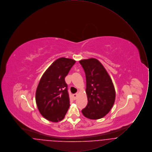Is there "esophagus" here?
I'll use <instances>...</instances> for the list:
<instances>
[{"mask_svg": "<svg viewBox=\"0 0 152 152\" xmlns=\"http://www.w3.org/2000/svg\"><path fill=\"white\" fill-rule=\"evenodd\" d=\"M77 96H78V94H73V98L75 100H76L77 97Z\"/></svg>", "mask_w": 152, "mask_h": 152, "instance_id": "esophagus-1", "label": "esophagus"}]
</instances>
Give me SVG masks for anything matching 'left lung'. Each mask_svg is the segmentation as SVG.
Segmentation results:
<instances>
[{"label": "left lung", "mask_w": 152, "mask_h": 152, "mask_svg": "<svg viewBox=\"0 0 152 152\" xmlns=\"http://www.w3.org/2000/svg\"><path fill=\"white\" fill-rule=\"evenodd\" d=\"M86 76L88 104L81 110L83 115L91 120L100 119L108 114L116 97L115 89L108 73L96 58L79 61Z\"/></svg>", "instance_id": "left-lung-1"}]
</instances>
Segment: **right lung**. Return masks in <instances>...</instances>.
Here are the masks:
<instances>
[{
    "instance_id": "obj_1",
    "label": "right lung",
    "mask_w": 152,
    "mask_h": 152,
    "mask_svg": "<svg viewBox=\"0 0 152 152\" xmlns=\"http://www.w3.org/2000/svg\"><path fill=\"white\" fill-rule=\"evenodd\" d=\"M76 61L61 58L53 62L42 76L36 91V103L40 114L57 123L65 117L69 99L65 77Z\"/></svg>"
}]
</instances>
